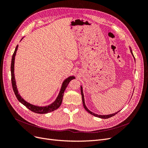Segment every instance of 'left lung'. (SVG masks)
Returning a JSON list of instances; mask_svg holds the SVG:
<instances>
[{"mask_svg": "<svg viewBox=\"0 0 148 148\" xmlns=\"http://www.w3.org/2000/svg\"><path fill=\"white\" fill-rule=\"evenodd\" d=\"M130 49L131 53H132V55H133V58H134V59H135V57H134V56H133V53H132V49H131L130 47ZM80 92H81V95H82V103H83L84 107L85 110H86L88 112H89L90 114H92V115H93V116H95V117H99V118H101V119H108V118H109V117H112V116H115L116 114H117V113L119 112V111H118V112H116L114 113V114H109V115H98V114H97L92 112V111H90L89 110V109L87 108L86 106H85V101H84V93H83V90H82V86H80Z\"/></svg>", "mask_w": 148, "mask_h": 148, "instance_id": "1", "label": "left lung"}]
</instances>
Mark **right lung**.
I'll return each instance as SVG.
<instances>
[{
	"label": "right lung",
	"instance_id": "obj_1",
	"mask_svg": "<svg viewBox=\"0 0 148 148\" xmlns=\"http://www.w3.org/2000/svg\"><path fill=\"white\" fill-rule=\"evenodd\" d=\"M23 39V38L21 40ZM18 45H16V49L15 50V51L13 54L12 56V63H11V75H12V87L13 92L15 94V96L17 98L18 100L20 101L21 103H22L23 105H25L27 108H28L31 110V111L37 113V114H47L50 112L51 111H53L56 109H58L61 104L62 103V100H63V97L64 95V90H66V87H67L68 85L69 84V82L73 79H74L75 77L74 76H70V77H68L67 79H66L64 82L62 84V86L61 88V90L60 91V93L58 94V96L57 97L56 99H55V101L52 103L51 104H49V106H35L33 105L32 104H30L29 103L25 101L20 95L18 93V89L16 87V81L15 79V74H14V65H15V55L16 53V51L18 49Z\"/></svg>",
	"mask_w": 148,
	"mask_h": 148
}]
</instances>
